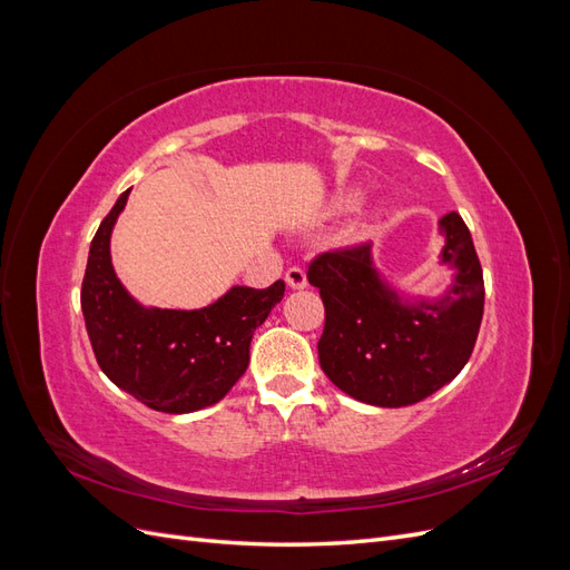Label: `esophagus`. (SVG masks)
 I'll list each match as a JSON object with an SVG mask.
<instances>
[{"mask_svg": "<svg viewBox=\"0 0 570 570\" xmlns=\"http://www.w3.org/2000/svg\"><path fill=\"white\" fill-rule=\"evenodd\" d=\"M285 283H287L292 289H302V287H306V273H304L299 266H292V268H287V273H285Z\"/></svg>", "mask_w": 570, "mask_h": 570, "instance_id": "34e87169", "label": "esophagus"}]
</instances>
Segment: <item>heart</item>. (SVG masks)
Instances as JSON below:
<instances>
[{"mask_svg": "<svg viewBox=\"0 0 570 570\" xmlns=\"http://www.w3.org/2000/svg\"><path fill=\"white\" fill-rule=\"evenodd\" d=\"M354 197H356V195H354V193H350L347 197H344V204H347V206H350V204H354V202H356Z\"/></svg>", "mask_w": 570, "mask_h": 570, "instance_id": "heart-1", "label": "heart"}]
</instances>
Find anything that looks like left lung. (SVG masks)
I'll list each match as a JSON object with an SVG mask.
<instances>
[{
    "instance_id": "8db88e82",
    "label": "left lung",
    "mask_w": 570,
    "mask_h": 570,
    "mask_svg": "<svg viewBox=\"0 0 570 570\" xmlns=\"http://www.w3.org/2000/svg\"><path fill=\"white\" fill-rule=\"evenodd\" d=\"M442 258L456 266L450 295L435 304H402L371 264V245L356 243L312 258L306 278L325 306L318 361L333 385L373 406L423 402L471 358L485 283L463 218L440 220Z\"/></svg>"
}]
</instances>
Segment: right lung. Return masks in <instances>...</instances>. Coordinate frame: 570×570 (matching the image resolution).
Wrapping results in <instances>:
<instances>
[{"label":"right lung","mask_w":570,"mask_h":570,"mask_svg":"<svg viewBox=\"0 0 570 570\" xmlns=\"http://www.w3.org/2000/svg\"><path fill=\"white\" fill-rule=\"evenodd\" d=\"M130 189L118 197L92 237L80 306L99 368L137 402L164 413H189L226 396L249 364V342L285 283L233 287L197 312L145 308L118 283L109 239Z\"/></svg>","instance_id":"right-lung-1"}]
</instances>
